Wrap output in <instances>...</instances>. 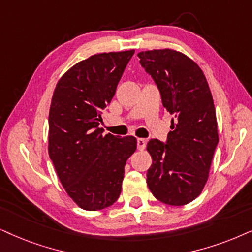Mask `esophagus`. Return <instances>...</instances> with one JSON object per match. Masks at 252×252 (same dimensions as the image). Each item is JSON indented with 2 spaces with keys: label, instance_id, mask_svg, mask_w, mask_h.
<instances>
[{
  "label": "esophagus",
  "instance_id": "1",
  "mask_svg": "<svg viewBox=\"0 0 252 252\" xmlns=\"http://www.w3.org/2000/svg\"><path fill=\"white\" fill-rule=\"evenodd\" d=\"M145 146H146V139L137 138V148H138V150H144Z\"/></svg>",
  "mask_w": 252,
  "mask_h": 252
}]
</instances>
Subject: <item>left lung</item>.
I'll use <instances>...</instances> for the list:
<instances>
[{
  "instance_id": "1",
  "label": "left lung",
  "mask_w": 252,
  "mask_h": 252,
  "mask_svg": "<svg viewBox=\"0 0 252 252\" xmlns=\"http://www.w3.org/2000/svg\"><path fill=\"white\" fill-rule=\"evenodd\" d=\"M137 57L157 85L165 109L173 115L166 142H148L152 165L146 183L159 201L186 205L205 187L219 143L211 89L201 68L183 53L154 50Z\"/></svg>"
}]
</instances>
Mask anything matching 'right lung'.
Instances as JSON below:
<instances>
[{
	"mask_svg": "<svg viewBox=\"0 0 252 252\" xmlns=\"http://www.w3.org/2000/svg\"><path fill=\"white\" fill-rule=\"evenodd\" d=\"M135 51L100 53L75 63L56 86L49 114V155L79 207L100 211L119 199L135 137L103 135L102 114Z\"/></svg>",
	"mask_w": 252,
	"mask_h": 252,
	"instance_id": "obj_1",
	"label": "right lung"
}]
</instances>
